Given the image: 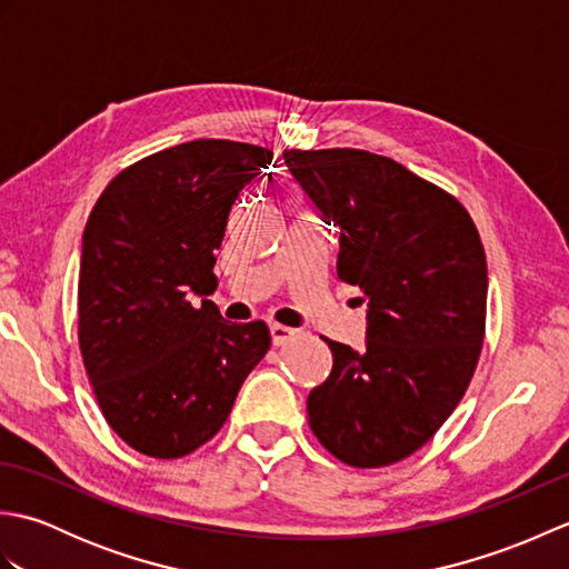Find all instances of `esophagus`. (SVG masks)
<instances>
[{
	"instance_id": "34e87169",
	"label": "esophagus",
	"mask_w": 569,
	"mask_h": 569,
	"mask_svg": "<svg viewBox=\"0 0 569 569\" xmlns=\"http://www.w3.org/2000/svg\"><path fill=\"white\" fill-rule=\"evenodd\" d=\"M296 335H298V330L286 328V325H271V342H273V347L286 345L288 340H293Z\"/></svg>"
}]
</instances>
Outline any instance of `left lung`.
I'll list each match as a JSON object with an SVG mask.
<instances>
[{
	"mask_svg": "<svg viewBox=\"0 0 569 569\" xmlns=\"http://www.w3.org/2000/svg\"><path fill=\"white\" fill-rule=\"evenodd\" d=\"M288 171L337 227V278L367 303L361 349L325 342L308 396L320 445L359 469L420 450L462 401L487 328V253L465 204L389 156L286 149Z\"/></svg>",
	"mask_w": 569,
	"mask_h": 569,
	"instance_id": "left-lung-1",
	"label": "left lung"
}]
</instances>
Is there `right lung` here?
Masks as SVG:
<instances>
[{"label":"right lung","instance_id":"1","mask_svg":"<svg viewBox=\"0 0 569 569\" xmlns=\"http://www.w3.org/2000/svg\"><path fill=\"white\" fill-rule=\"evenodd\" d=\"M253 143L196 139L127 166L82 234L78 342L110 428L137 452L176 459L224 426L271 347L263 320L227 322L210 296L229 210L271 166Z\"/></svg>","mask_w":569,"mask_h":569}]
</instances>
